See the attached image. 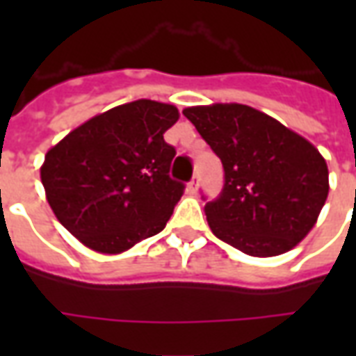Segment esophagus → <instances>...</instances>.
I'll list each match as a JSON object with an SVG mask.
<instances>
[{"mask_svg": "<svg viewBox=\"0 0 356 356\" xmlns=\"http://www.w3.org/2000/svg\"><path fill=\"white\" fill-rule=\"evenodd\" d=\"M188 191H191L193 194L198 191V177H193V181L188 183Z\"/></svg>", "mask_w": 356, "mask_h": 356, "instance_id": "1", "label": "esophagus"}]
</instances>
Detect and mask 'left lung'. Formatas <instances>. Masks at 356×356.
Wrapping results in <instances>:
<instances>
[{
    "label": "left lung",
    "mask_w": 356,
    "mask_h": 356,
    "mask_svg": "<svg viewBox=\"0 0 356 356\" xmlns=\"http://www.w3.org/2000/svg\"><path fill=\"white\" fill-rule=\"evenodd\" d=\"M183 114L223 163V188L204 208L217 238L254 257L280 255L305 238L328 196L321 152L246 104Z\"/></svg>",
    "instance_id": "8db88e82"
}]
</instances>
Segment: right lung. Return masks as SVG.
<instances>
[{
	"mask_svg": "<svg viewBox=\"0 0 356 356\" xmlns=\"http://www.w3.org/2000/svg\"><path fill=\"white\" fill-rule=\"evenodd\" d=\"M173 104L127 102L91 118L45 154L42 183L66 231L101 254H120L170 221L185 193L170 177L175 148L163 133Z\"/></svg>",
	"mask_w": 356,
	"mask_h": 356,
	"instance_id": "right-lung-1",
	"label": "right lung"
}]
</instances>
